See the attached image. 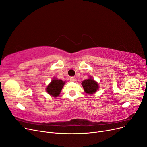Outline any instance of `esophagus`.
I'll return each instance as SVG.
<instances>
[{
  "instance_id": "34e87169",
  "label": "esophagus",
  "mask_w": 147,
  "mask_h": 147,
  "mask_svg": "<svg viewBox=\"0 0 147 147\" xmlns=\"http://www.w3.org/2000/svg\"><path fill=\"white\" fill-rule=\"evenodd\" d=\"M70 82H74L75 81V77H70Z\"/></svg>"
}]
</instances>
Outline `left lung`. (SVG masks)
Masks as SVG:
<instances>
[{"instance_id":"left-lung-1","label":"left lung","mask_w":147,"mask_h":147,"mask_svg":"<svg viewBox=\"0 0 147 147\" xmlns=\"http://www.w3.org/2000/svg\"><path fill=\"white\" fill-rule=\"evenodd\" d=\"M82 84L84 91L88 94H92L96 92L99 88L98 84L94 81V79L91 78V77L82 82Z\"/></svg>"}]
</instances>
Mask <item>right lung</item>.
Returning <instances> with one entry per match:
<instances>
[{
	"mask_svg": "<svg viewBox=\"0 0 147 147\" xmlns=\"http://www.w3.org/2000/svg\"><path fill=\"white\" fill-rule=\"evenodd\" d=\"M64 83L65 82H63L61 80H53L50 84L47 86V91L49 94L56 97L59 95Z\"/></svg>",
	"mask_w": 147,
	"mask_h": 147,
	"instance_id": "add662e5",
	"label": "right lung"
}]
</instances>
